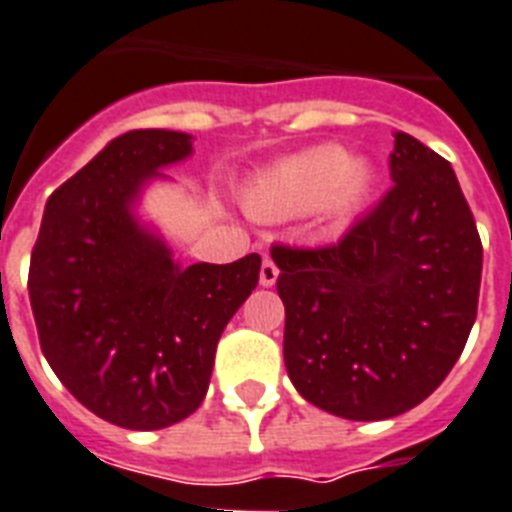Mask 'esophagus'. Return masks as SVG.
Masks as SVG:
<instances>
[{
	"label": "esophagus",
	"instance_id": "esophagus-1",
	"mask_svg": "<svg viewBox=\"0 0 512 512\" xmlns=\"http://www.w3.org/2000/svg\"><path fill=\"white\" fill-rule=\"evenodd\" d=\"M277 277H280V269H277V264H274L272 259L261 261V272H259V282H261V285L272 287L274 282H277Z\"/></svg>",
	"mask_w": 512,
	"mask_h": 512
}]
</instances>
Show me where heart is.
Here are the masks:
<instances>
[{"label": "heart", "instance_id": "b5f03b06", "mask_svg": "<svg viewBox=\"0 0 512 512\" xmlns=\"http://www.w3.org/2000/svg\"><path fill=\"white\" fill-rule=\"evenodd\" d=\"M374 188V167L348 159L340 146H316L259 175L243 193L253 217L274 219L327 209L337 217L363 204Z\"/></svg>", "mask_w": 512, "mask_h": 512}]
</instances>
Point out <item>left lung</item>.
Listing matches in <instances>:
<instances>
[{"label": "left lung", "mask_w": 512, "mask_h": 512, "mask_svg": "<svg viewBox=\"0 0 512 512\" xmlns=\"http://www.w3.org/2000/svg\"><path fill=\"white\" fill-rule=\"evenodd\" d=\"M392 188L337 243L272 246L285 366L308 403L382 421L445 382L476 322L481 238L447 159L395 133Z\"/></svg>", "instance_id": "obj_1"}]
</instances>
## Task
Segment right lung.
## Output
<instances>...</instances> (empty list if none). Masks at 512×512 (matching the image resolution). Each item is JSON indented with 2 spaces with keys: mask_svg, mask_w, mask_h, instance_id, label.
Returning <instances> with one entry per match:
<instances>
[{
  "mask_svg": "<svg viewBox=\"0 0 512 512\" xmlns=\"http://www.w3.org/2000/svg\"><path fill=\"white\" fill-rule=\"evenodd\" d=\"M193 151L188 133L130 130L46 201L28 293L46 361L91 413L151 432L188 418L209 390L217 342L261 256L172 261L133 204L159 167Z\"/></svg>",
  "mask_w": 512,
  "mask_h": 512,
  "instance_id": "add662e5",
  "label": "right lung"
}]
</instances>
